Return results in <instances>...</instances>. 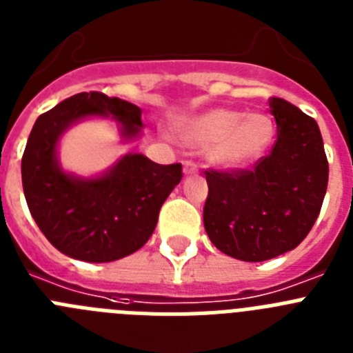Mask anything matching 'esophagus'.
Instances as JSON below:
<instances>
[{
    "mask_svg": "<svg viewBox=\"0 0 353 353\" xmlns=\"http://www.w3.org/2000/svg\"><path fill=\"white\" fill-rule=\"evenodd\" d=\"M183 174H198V168L192 162H183Z\"/></svg>",
    "mask_w": 353,
    "mask_h": 353,
    "instance_id": "obj_1",
    "label": "esophagus"
}]
</instances>
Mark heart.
I'll list each match as a JSON object with an SVG mask.
<instances>
[{"label":"heart","instance_id":"heart-1","mask_svg":"<svg viewBox=\"0 0 353 353\" xmlns=\"http://www.w3.org/2000/svg\"><path fill=\"white\" fill-rule=\"evenodd\" d=\"M272 134V120L267 114L219 108L189 121L182 139L194 148H207L208 161L215 168L235 170L260 157Z\"/></svg>","mask_w":353,"mask_h":353}]
</instances>
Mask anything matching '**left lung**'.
<instances>
[{
  "label": "left lung",
  "instance_id": "left-lung-1",
  "mask_svg": "<svg viewBox=\"0 0 353 353\" xmlns=\"http://www.w3.org/2000/svg\"><path fill=\"white\" fill-rule=\"evenodd\" d=\"M277 125L272 152L252 170L205 171V232L242 261H265L297 248L316 221L329 162L318 123L285 99H269Z\"/></svg>",
  "mask_w": 353,
  "mask_h": 353
}]
</instances>
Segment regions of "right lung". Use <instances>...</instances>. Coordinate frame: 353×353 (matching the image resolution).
I'll use <instances>...</instances> for the list:
<instances>
[{
	"label": "right lung",
	"mask_w": 353,
	"mask_h": 353,
	"mask_svg": "<svg viewBox=\"0 0 353 353\" xmlns=\"http://www.w3.org/2000/svg\"><path fill=\"white\" fill-rule=\"evenodd\" d=\"M88 118L114 120L123 141L141 136L138 105L99 92L77 93L37 118L21 173L28 208L46 239L74 260L105 263L148 242L162 203L182 180V164L162 166L143 154H127L95 176L68 173L58 145L72 125Z\"/></svg>",
	"instance_id": "right-lung-1"
}]
</instances>
